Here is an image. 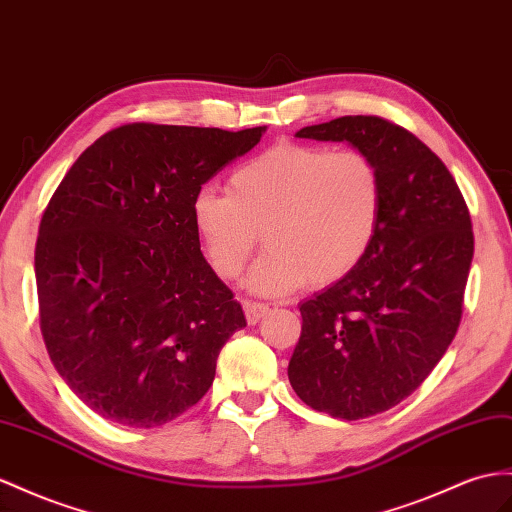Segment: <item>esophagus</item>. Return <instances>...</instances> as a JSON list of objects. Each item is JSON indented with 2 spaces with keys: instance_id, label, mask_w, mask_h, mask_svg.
<instances>
[{
  "instance_id": "esophagus-1",
  "label": "esophagus",
  "mask_w": 512,
  "mask_h": 512,
  "mask_svg": "<svg viewBox=\"0 0 512 512\" xmlns=\"http://www.w3.org/2000/svg\"><path fill=\"white\" fill-rule=\"evenodd\" d=\"M268 311H270V307L264 303H246L244 305V316H246V322L251 326L257 324L264 316H268Z\"/></svg>"
}]
</instances>
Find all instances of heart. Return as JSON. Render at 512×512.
<instances>
[{
	"label": "heart",
	"instance_id": "heart-1",
	"mask_svg": "<svg viewBox=\"0 0 512 512\" xmlns=\"http://www.w3.org/2000/svg\"><path fill=\"white\" fill-rule=\"evenodd\" d=\"M381 216L383 181L368 155L298 142L235 168L227 194L205 188L192 201L194 231L220 279L240 277L264 233L268 251L246 279L259 296L342 281L368 255Z\"/></svg>",
	"mask_w": 512,
	"mask_h": 512
}]
</instances>
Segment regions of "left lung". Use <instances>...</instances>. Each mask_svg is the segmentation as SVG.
<instances>
[{
	"label": "left lung",
	"mask_w": 512,
	"mask_h": 512,
	"mask_svg": "<svg viewBox=\"0 0 512 512\" xmlns=\"http://www.w3.org/2000/svg\"><path fill=\"white\" fill-rule=\"evenodd\" d=\"M348 142L383 181L381 227L348 277L300 303L303 331L287 365L311 409L363 419L402 402L452 344L474 233L450 170L411 131L378 116H342L296 131Z\"/></svg>",
	"instance_id": "8db88e82"
}]
</instances>
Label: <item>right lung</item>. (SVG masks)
<instances>
[{
  "instance_id": "add662e5",
  "label": "right lung",
  "mask_w": 512,
  "mask_h": 512,
  "mask_svg": "<svg viewBox=\"0 0 512 512\" xmlns=\"http://www.w3.org/2000/svg\"><path fill=\"white\" fill-rule=\"evenodd\" d=\"M264 131L116 127L51 196L34 253L41 331L64 383L103 419L162 426L212 387L246 318L201 253L192 201Z\"/></svg>"
}]
</instances>
